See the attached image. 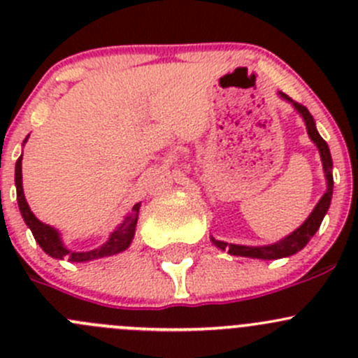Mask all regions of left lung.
I'll use <instances>...</instances> for the list:
<instances>
[{
	"instance_id": "left-lung-1",
	"label": "left lung",
	"mask_w": 358,
	"mask_h": 358,
	"mask_svg": "<svg viewBox=\"0 0 358 358\" xmlns=\"http://www.w3.org/2000/svg\"><path fill=\"white\" fill-rule=\"evenodd\" d=\"M279 96L286 102H289L294 110L298 112L303 117L306 126V133H308L310 140L317 145L320 154V161H322L324 168V176H326V192L320 197V201L317 202V206L313 208V211L310 213L308 218L294 230L289 236H286L284 239L277 241L273 244H266V246H243V244H229L225 241H216L215 237L211 236V243L215 244L216 248L222 249V251H229V255L232 256H244V258H256V259H279V258H287V256L296 255L298 251H301L303 248L308 244V241L315 236V232L319 230L320 223H322L324 216H326L327 209L331 206V199H333V157H331L329 147H327L326 140L319 135L317 131L315 121H313L312 114H310L308 109L299 103H296L294 100H291L286 93L279 92Z\"/></svg>"
}]
</instances>
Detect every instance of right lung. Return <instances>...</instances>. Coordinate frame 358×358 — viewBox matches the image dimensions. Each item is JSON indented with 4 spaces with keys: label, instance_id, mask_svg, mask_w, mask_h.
<instances>
[{
    "label": "right lung",
    "instance_id": "add662e5",
    "mask_svg": "<svg viewBox=\"0 0 358 358\" xmlns=\"http://www.w3.org/2000/svg\"><path fill=\"white\" fill-rule=\"evenodd\" d=\"M27 138L24 140V143L27 142ZM15 187H17V201H19L20 215H22L25 225L31 229L36 243L41 246V249L46 252V255L52 256V258L69 259V262L72 263L93 262V259L109 258V256L119 255V252L126 251V249L129 248V244L133 243L136 222H138L140 204H142V202H136V204L133 206L131 211L124 216V220L119 223L117 229H115L114 232H110L109 239H107L102 246L90 249V251H72V249H69L66 244H64L59 230L53 229L52 225H46V223L39 222V220L34 216V213L31 211V208H29L27 201H25L24 187H22V156L17 159V164H15Z\"/></svg>",
    "mask_w": 358,
    "mask_h": 358
}]
</instances>
